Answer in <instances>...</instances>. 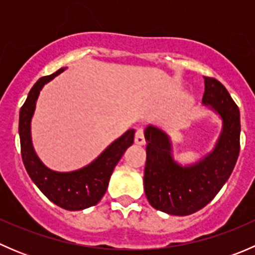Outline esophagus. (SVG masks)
Here are the masks:
<instances>
[{
  "label": "esophagus",
  "mask_w": 255,
  "mask_h": 255,
  "mask_svg": "<svg viewBox=\"0 0 255 255\" xmlns=\"http://www.w3.org/2000/svg\"><path fill=\"white\" fill-rule=\"evenodd\" d=\"M134 142H135V144H138V145H144V144H145V138H144V129H143V128H139V129L135 132Z\"/></svg>",
  "instance_id": "obj_1"
}]
</instances>
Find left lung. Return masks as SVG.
Here are the masks:
<instances>
[{
	"label": "left lung",
	"instance_id": "1",
	"mask_svg": "<svg viewBox=\"0 0 255 255\" xmlns=\"http://www.w3.org/2000/svg\"><path fill=\"white\" fill-rule=\"evenodd\" d=\"M202 104L221 116L223 129L212 153L194 165L181 166L171 156L170 140L159 128L148 126L144 190L149 204L169 215L187 216L204 208L232 174L239 155L241 116L227 89L204 76Z\"/></svg>",
	"mask_w": 255,
	"mask_h": 255
}]
</instances>
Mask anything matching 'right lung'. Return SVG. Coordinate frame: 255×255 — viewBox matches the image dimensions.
Segmentation results:
<instances>
[{"instance_id":"1","label":"right lung","mask_w":255,"mask_h":255,"mask_svg":"<svg viewBox=\"0 0 255 255\" xmlns=\"http://www.w3.org/2000/svg\"><path fill=\"white\" fill-rule=\"evenodd\" d=\"M64 69L51 75L43 76L34 84L19 111L20 154L28 175L40 191L59 207L69 211L84 210L96 205L106 192L112 171L128 146L134 142V129H129L115 140L99 158L90 165L71 171L56 173L48 169L35 154L30 139V120L34 113L35 102L40 90Z\"/></svg>"}]
</instances>
